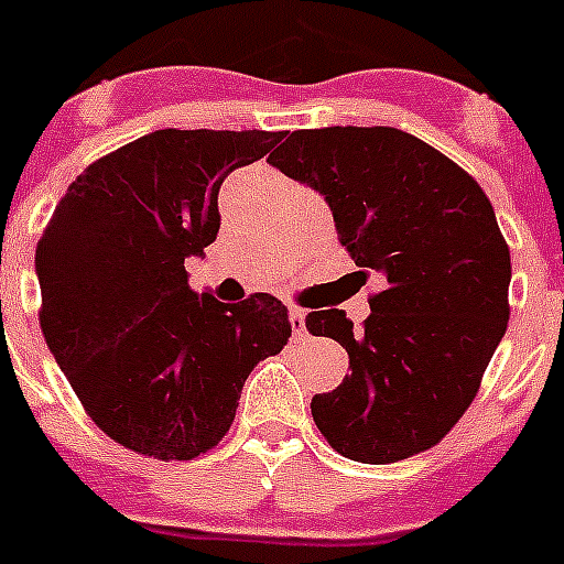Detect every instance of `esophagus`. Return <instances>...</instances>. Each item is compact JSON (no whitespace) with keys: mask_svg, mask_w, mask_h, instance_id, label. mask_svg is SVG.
Segmentation results:
<instances>
[{"mask_svg":"<svg viewBox=\"0 0 564 564\" xmlns=\"http://www.w3.org/2000/svg\"><path fill=\"white\" fill-rule=\"evenodd\" d=\"M288 321H291L293 337H302L304 335V310L291 307V313H288Z\"/></svg>","mask_w":564,"mask_h":564,"instance_id":"1","label":"esophagus"}]
</instances>
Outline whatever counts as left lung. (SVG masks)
I'll return each instance as SVG.
<instances>
[{
  "label": "left lung",
  "mask_w": 564,
  "mask_h": 564,
  "mask_svg": "<svg viewBox=\"0 0 564 564\" xmlns=\"http://www.w3.org/2000/svg\"><path fill=\"white\" fill-rule=\"evenodd\" d=\"M268 160L324 196L359 273L384 279L362 329L343 310L304 318L351 371L313 399L315 426L354 463L426 452L465 415L507 332L512 265L490 198L395 127L299 130Z\"/></svg>",
  "instance_id": "left-lung-1"
}]
</instances>
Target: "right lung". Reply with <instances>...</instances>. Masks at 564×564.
<instances>
[{
	"mask_svg": "<svg viewBox=\"0 0 564 564\" xmlns=\"http://www.w3.org/2000/svg\"><path fill=\"white\" fill-rule=\"evenodd\" d=\"M282 132L158 130L68 185L35 249L41 329L96 426L138 454L193 459L229 432L260 359L291 337L268 293H193L185 260L221 227L218 191Z\"/></svg>",
	"mask_w": 564,
	"mask_h": 564,
	"instance_id": "add662e5",
	"label": "right lung"
}]
</instances>
